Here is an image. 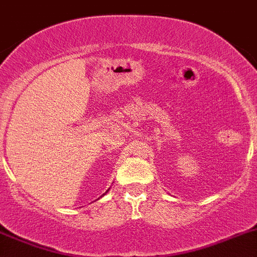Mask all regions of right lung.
<instances>
[{
	"label": "right lung",
	"instance_id": "add662e5",
	"mask_svg": "<svg viewBox=\"0 0 257 257\" xmlns=\"http://www.w3.org/2000/svg\"><path fill=\"white\" fill-rule=\"evenodd\" d=\"M106 192H107V191H106ZM103 195H105V193H103ZM103 195H102V196H103Z\"/></svg>",
	"mask_w": 257,
	"mask_h": 257
}]
</instances>
